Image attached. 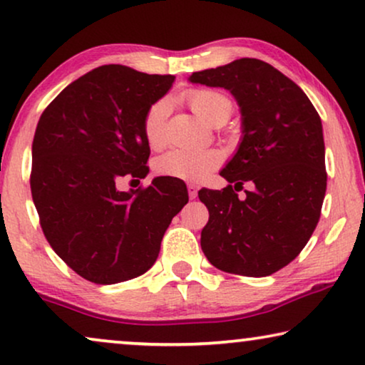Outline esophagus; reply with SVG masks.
<instances>
[{
	"label": "esophagus",
	"instance_id": "esophagus-1",
	"mask_svg": "<svg viewBox=\"0 0 365 365\" xmlns=\"http://www.w3.org/2000/svg\"><path fill=\"white\" fill-rule=\"evenodd\" d=\"M187 194H189V197H191V199H196L197 187L194 186V184H187Z\"/></svg>",
	"mask_w": 365,
	"mask_h": 365
}]
</instances>
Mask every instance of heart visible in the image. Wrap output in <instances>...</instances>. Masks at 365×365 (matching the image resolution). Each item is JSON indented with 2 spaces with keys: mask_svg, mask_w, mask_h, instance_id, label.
Here are the masks:
<instances>
[{
  "mask_svg": "<svg viewBox=\"0 0 365 365\" xmlns=\"http://www.w3.org/2000/svg\"><path fill=\"white\" fill-rule=\"evenodd\" d=\"M184 99L194 114L211 126L226 123L234 109L232 99L227 94L211 88L189 89L184 94ZM166 101L154 103L148 109L143 121V133L149 148L161 149L166 146ZM219 163H221V153L216 149H173L159 158L158 171L163 176L184 179V181H199L212 169H216Z\"/></svg>",
  "mask_w": 365,
  "mask_h": 365,
  "instance_id": "heart-1",
  "label": "heart"
}]
</instances>
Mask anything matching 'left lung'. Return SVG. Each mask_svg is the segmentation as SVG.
I'll return each mask as SVG.
<instances>
[{
    "label": "left lung",
    "instance_id": "obj_1",
    "mask_svg": "<svg viewBox=\"0 0 365 365\" xmlns=\"http://www.w3.org/2000/svg\"><path fill=\"white\" fill-rule=\"evenodd\" d=\"M192 83L229 89L242 114V141L221 171V191L202 187L209 221L201 247L224 272L264 277L294 261L316 229L326 196L321 118L292 79L256 58L192 73ZM244 182L247 196L237 192Z\"/></svg>",
    "mask_w": 365,
    "mask_h": 365
}]
</instances>
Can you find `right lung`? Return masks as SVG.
Returning <instances> with one entry per match:
<instances>
[{
    "mask_svg": "<svg viewBox=\"0 0 365 365\" xmlns=\"http://www.w3.org/2000/svg\"><path fill=\"white\" fill-rule=\"evenodd\" d=\"M173 81L171 74L106 64L64 88L39 118L29 178L39 224L54 252L89 282L146 272L189 201L186 184L169 176L116 189L124 176L148 174L143 121Z\"/></svg>",
    "mask_w": 365,
    "mask_h": 365,
    "instance_id": "add662e5",
    "label": "right lung"
}]
</instances>
